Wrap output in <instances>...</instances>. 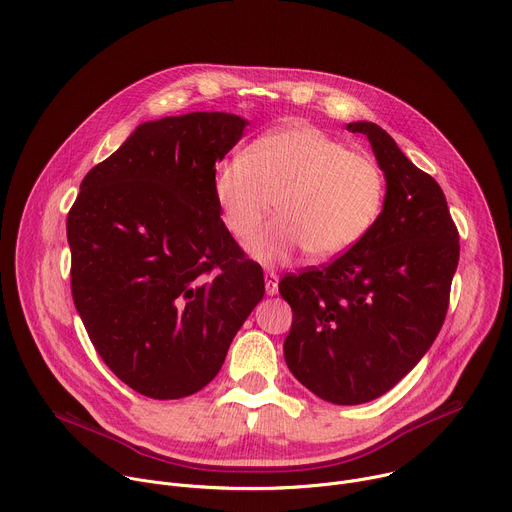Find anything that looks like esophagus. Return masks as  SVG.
<instances>
[{
    "label": "esophagus",
    "instance_id": "34e87169",
    "mask_svg": "<svg viewBox=\"0 0 512 512\" xmlns=\"http://www.w3.org/2000/svg\"><path fill=\"white\" fill-rule=\"evenodd\" d=\"M277 285H279L277 273L265 271V291H267V296H275L277 294Z\"/></svg>",
    "mask_w": 512,
    "mask_h": 512
}]
</instances>
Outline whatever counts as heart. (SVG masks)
<instances>
[{"instance_id": "b5f03b06", "label": "heart", "mask_w": 512, "mask_h": 512, "mask_svg": "<svg viewBox=\"0 0 512 512\" xmlns=\"http://www.w3.org/2000/svg\"><path fill=\"white\" fill-rule=\"evenodd\" d=\"M214 198L225 225L251 241L269 212L281 214L259 237L253 255L281 263L298 251L312 259L346 253L369 235L383 208L379 164L322 129L294 125L259 137L249 154H235L214 170Z\"/></svg>"}]
</instances>
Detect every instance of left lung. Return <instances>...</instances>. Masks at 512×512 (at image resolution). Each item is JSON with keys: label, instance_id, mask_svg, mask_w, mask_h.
<instances>
[{"label": "left lung", "instance_id": "8db88e82", "mask_svg": "<svg viewBox=\"0 0 512 512\" xmlns=\"http://www.w3.org/2000/svg\"><path fill=\"white\" fill-rule=\"evenodd\" d=\"M348 129L371 141L387 182L383 210L344 255L279 281L294 310L283 342L287 367L334 405L385 395L423 358L446 320L460 259L440 184L377 123L356 121Z\"/></svg>", "mask_w": 512, "mask_h": 512}]
</instances>
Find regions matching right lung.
<instances>
[{
  "label": "right lung",
  "mask_w": 512,
  "mask_h": 512,
  "mask_svg": "<svg viewBox=\"0 0 512 512\" xmlns=\"http://www.w3.org/2000/svg\"><path fill=\"white\" fill-rule=\"evenodd\" d=\"M247 125L218 111L145 121L85 176L68 212L72 300L107 367L145 397L206 387L263 300V271L212 190L214 164Z\"/></svg>",
  "instance_id": "add662e5"
}]
</instances>
